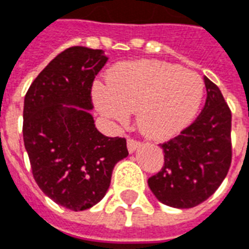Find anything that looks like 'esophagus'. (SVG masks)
Segmentation results:
<instances>
[{
    "label": "esophagus",
    "mask_w": 249,
    "mask_h": 249,
    "mask_svg": "<svg viewBox=\"0 0 249 249\" xmlns=\"http://www.w3.org/2000/svg\"><path fill=\"white\" fill-rule=\"evenodd\" d=\"M139 147H140V142L132 139V138H128V139H127V148H128L130 152H135L136 149L139 148Z\"/></svg>",
    "instance_id": "34e87169"
}]
</instances>
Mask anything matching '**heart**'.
<instances>
[{"label": "heart", "instance_id": "heart-1", "mask_svg": "<svg viewBox=\"0 0 249 249\" xmlns=\"http://www.w3.org/2000/svg\"><path fill=\"white\" fill-rule=\"evenodd\" d=\"M203 96L196 72L159 60L124 63L107 74V87L97 84L93 101L101 115L123 124L138 111L139 130L152 139H167L188 126Z\"/></svg>", "mask_w": 249, "mask_h": 249}]
</instances>
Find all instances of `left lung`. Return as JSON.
<instances>
[{"instance_id": "1", "label": "left lung", "mask_w": 249, "mask_h": 249, "mask_svg": "<svg viewBox=\"0 0 249 249\" xmlns=\"http://www.w3.org/2000/svg\"><path fill=\"white\" fill-rule=\"evenodd\" d=\"M203 80L207 96L202 111L180 135L160 144L164 165L148 178L155 197L177 209L197 206L215 193L232 159L231 110L219 88Z\"/></svg>"}]
</instances>
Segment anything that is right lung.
I'll list each match as a JSON object with an SVG mask.
<instances>
[{"instance_id":"obj_1","label":"right lung","mask_w":249,"mask_h":249,"mask_svg":"<svg viewBox=\"0 0 249 249\" xmlns=\"http://www.w3.org/2000/svg\"><path fill=\"white\" fill-rule=\"evenodd\" d=\"M107 57L102 50L74 46L38 74L25 97L23 142L36 184L69 210L90 209L105 197L126 139L96 128L89 113L91 85Z\"/></svg>"}]
</instances>
